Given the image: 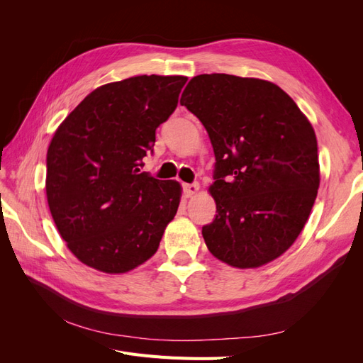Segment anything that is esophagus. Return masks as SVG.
Instances as JSON below:
<instances>
[{"instance_id": "esophagus-1", "label": "esophagus", "mask_w": 363, "mask_h": 363, "mask_svg": "<svg viewBox=\"0 0 363 363\" xmlns=\"http://www.w3.org/2000/svg\"><path fill=\"white\" fill-rule=\"evenodd\" d=\"M200 184L199 183H191V184H183V191L186 196H192L194 194L199 192Z\"/></svg>"}]
</instances>
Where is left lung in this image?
I'll return each mask as SVG.
<instances>
[{
    "label": "left lung",
    "mask_w": 363,
    "mask_h": 363,
    "mask_svg": "<svg viewBox=\"0 0 363 363\" xmlns=\"http://www.w3.org/2000/svg\"><path fill=\"white\" fill-rule=\"evenodd\" d=\"M180 104L201 121L215 152L208 251L236 268L277 259L301 233L320 188L313 127L286 92L259 79L196 75Z\"/></svg>",
    "instance_id": "left-lung-1"
}]
</instances>
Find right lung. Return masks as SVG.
Returning a JSON list of instances; mask_svg holds the SVG:
<instances>
[{"label":"right lung","mask_w":363,"mask_h":363,"mask_svg":"<svg viewBox=\"0 0 363 363\" xmlns=\"http://www.w3.org/2000/svg\"><path fill=\"white\" fill-rule=\"evenodd\" d=\"M183 75H138L87 95L47 152V199L60 236L84 265L127 272L159 248L182 186L140 172L156 128L179 103Z\"/></svg>","instance_id":"obj_1"}]
</instances>
